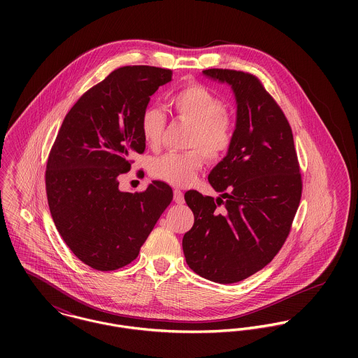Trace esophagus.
<instances>
[{
    "label": "esophagus",
    "mask_w": 358,
    "mask_h": 358,
    "mask_svg": "<svg viewBox=\"0 0 358 358\" xmlns=\"http://www.w3.org/2000/svg\"><path fill=\"white\" fill-rule=\"evenodd\" d=\"M173 201L176 203V204H183L185 203V196H183V193L180 192V190H175L173 192Z\"/></svg>",
    "instance_id": "34e87169"
}]
</instances>
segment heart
Returning <instances> with one entry per match:
<instances>
[{
	"mask_svg": "<svg viewBox=\"0 0 358 358\" xmlns=\"http://www.w3.org/2000/svg\"><path fill=\"white\" fill-rule=\"evenodd\" d=\"M172 114L192 125L187 135V152L161 154L150 162V173L154 178L172 186L190 185L197 172L208 161H220L230 150L234 139V124L226 114V106L208 87L203 84H189L169 98ZM165 114L154 107H146L139 120V127L145 142L149 146L159 143L165 128Z\"/></svg>",
	"mask_w": 358,
	"mask_h": 358,
	"instance_id": "b5f03b06",
	"label": "heart"
}]
</instances>
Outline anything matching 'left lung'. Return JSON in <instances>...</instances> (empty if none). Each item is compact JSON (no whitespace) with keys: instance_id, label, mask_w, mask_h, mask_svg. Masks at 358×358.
<instances>
[{"instance_id":"obj_1","label":"left lung","mask_w":358,"mask_h":358,"mask_svg":"<svg viewBox=\"0 0 358 358\" xmlns=\"http://www.w3.org/2000/svg\"><path fill=\"white\" fill-rule=\"evenodd\" d=\"M203 73L231 87L237 121L230 150L208 175L220 197L185 194L194 224L182 245L194 273L233 284L268 264L284 245L301 203L302 176L289 122L255 76L227 69Z\"/></svg>"}]
</instances>
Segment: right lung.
Instances as JSON below:
<instances>
[{"label":"right lung","mask_w":358,"mask_h":358,"mask_svg":"<svg viewBox=\"0 0 358 358\" xmlns=\"http://www.w3.org/2000/svg\"><path fill=\"white\" fill-rule=\"evenodd\" d=\"M172 71L124 66L88 90L66 114L47 162L45 186L55 226L81 262L101 271L135 260L173 193L153 180L121 192L118 178L146 142L139 120Z\"/></svg>","instance_id":"1"}]
</instances>
